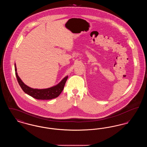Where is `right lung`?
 Masks as SVG:
<instances>
[{
    "label": "right lung",
    "mask_w": 147,
    "mask_h": 147,
    "mask_svg": "<svg viewBox=\"0 0 147 147\" xmlns=\"http://www.w3.org/2000/svg\"><path fill=\"white\" fill-rule=\"evenodd\" d=\"M15 71L18 82L22 90L26 94H28V95L38 100H51L54 98H57L61 94L62 91H63L64 85L68 78V76L64 77L57 85L49 88L42 89H34L24 84L20 77L18 76L15 63Z\"/></svg>",
    "instance_id": "1"
}]
</instances>
